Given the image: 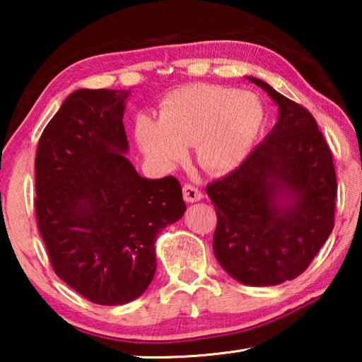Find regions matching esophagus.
<instances>
[{"mask_svg": "<svg viewBox=\"0 0 362 362\" xmlns=\"http://www.w3.org/2000/svg\"><path fill=\"white\" fill-rule=\"evenodd\" d=\"M182 192H183V199H185L187 203H196V201H201V198H203L201 189H198L193 185H185Z\"/></svg>", "mask_w": 362, "mask_h": 362, "instance_id": "34e87169", "label": "esophagus"}]
</instances>
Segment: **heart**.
Listing matches in <instances>:
<instances>
[{"label":"heart","mask_w":362,"mask_h":362,"mask_svg":"<svg viewBox=\"0 0 362 362\" xmlns=\"http://www.w3.org/2000/svg\"><path fill=\"white\" fill-rule=\"evenodd\" d=\"M263 105L249 90L212 84L175 89L164 99L159 122L140 118L137 140L148 159L173 169L194 145L199 166L214 174L240 166L262 129Z\"/></svg>","instance_id":"obj_1"}]
</instances>
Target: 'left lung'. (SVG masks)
Wrapping results in <instances>:
<instances>
[{
	"mask_svg": "<svg viewBox=\"0 0 362 362\" xmlns=\"http://www.w3.org/2000/svg\"><path fill=\"white\" fill-rule=\"evenodd\" d=\"M278 105V122L223 179L209 183L214 254L231 278L276 286L302 274L334 228L337 179L308 110L247 76Z\"/></svg>",
	"mask_w": 362,
	"mask_h": 362,
	"instance_id": "1",
	"label": "left lung"
}]
</instances>
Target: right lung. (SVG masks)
Wrapping results in <instances>:
<instances>
[{
  "instance_id": "add662e5",
  "label": "right lung",
  "mask_w": 362,
  "mask_h": 362,
  "mask_svg": "<svg viewBox=\"0 0 362 362\" xmlns=\"http://www.w3.org/2000/svg\"><path fill=\"white\" fill-rule=\"evenodd\" d=\"M129 90L78 89L42 131L35 211L57 276L97 305L142 296L156 272L158 233L187 206L173 175L145 179L126 158Z\"/></svg>"
}]
</instances>
